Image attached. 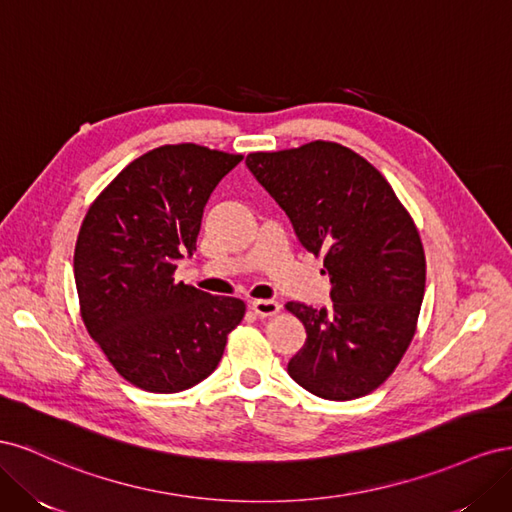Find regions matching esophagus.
<instances>
[{"instance_id":"34e87169","label":"esophagus","mask_w":512,"mask_h":512,"mask_svg":"<svg viewBox=\"0 0 512 512\" xmlns=\"http://www.w3.org/2000/svg\"><path fill=\"white\" fill-rule=\"evenodd\" d=\"M252 309L258 318H269L280 312V303L271 299H256L252 301Z\"/></svg>"}]
</instances>
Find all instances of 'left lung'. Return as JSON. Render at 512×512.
Wrapping results in <instances>:
<instances>
[{"label":"left lung","mask_w":512,"mask_h":512,"mask_svg":"<svg viewBox=\"0 0 512 512\" xmlns=\"http://www.w3.org/2000/svg\"><path fill=\"white\" fill-rule=\"evenodd\" d=\"M245 164L331 277L329 309L286 303L307 333L290 378L322 399L369 395L399 365L421 314L425 252L412 215L376 166L339 143L254 151Z\"/></svg>","instance_id":"obj_1"}]
</instances>
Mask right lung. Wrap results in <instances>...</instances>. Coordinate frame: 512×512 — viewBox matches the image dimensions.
<instances>
[{"instance_id":"right-lung-1","label":"right lung","mask_w":512,"mask_h":512,"mask_svg":"<svg viewBox=\"0 0 512 512\" xmlns=\"http://www.w3.org/2000/svg\"><path fill=\"white\" fill-rule=\"evenodd\" d=\"M243 160L194 143L162 145L130 162L89 205L74 247L81 318L121 378L179 393L218 367L245 316L235 297L175 282L196 250L215 185Z\"/></svg>"}]
</instances>
